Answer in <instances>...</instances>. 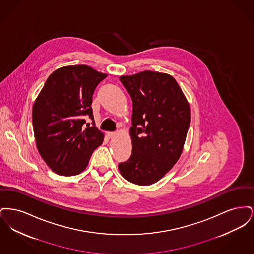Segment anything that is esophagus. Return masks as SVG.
<instances>
[{
    "label": "esophagus",
    "mask_w": 254,
    "mask_h": 254,
    "mask_svg": "<svg viewBox=\"0 0 254 254\" xmlns=\"http://www.w3.org/2000/svg\"><path fill=\"white\" fill-rule=\"evenodd\" d=\"M116 134H117V133H116V132H108V133H107V135H108V137H109V138H113V137H114V136H116Z\"/></svg>",
    "instance_id": "34e87169"
}]
</instances>
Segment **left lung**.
<instances>
[{
  "label": "left lung",
  "mask_w": 254,
  "mask_h": 254,
  "mask_svg": "<svg viewBox=\"0 0 254 254\" xmlns=\"http://www.w3.org/2000/svg\"><path fill=\"white\" fill-rule=\"evenodd\" d=\"M120 81L132 99L130 158L120 163L122 176L133 184L159 181L181 156L190 124V109L175 79L145 70Z\"/></svg>",
  "instance_id": "obj_1"
}]
</instances>
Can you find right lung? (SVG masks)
<instances>
[{
    "label": "right lung",
    "mask_w": 254,
    "mask_h": 254,
    "mask_svg": "<svg viewBox=\"0 0 254 254\" xmlns=\"http://www.w3.org/2000/svg\"><path fill=\"white\" fill-rule=\"evenodd\" d=\"M108 75L85 64L68 65L49 75L32 109L37 148L55 173L72 176L85 170L104 141L91 109L98 84ZM93 120L87 124L84 117Z\"/></svg>",
    "instance_id": "1"
}]
</instances>
